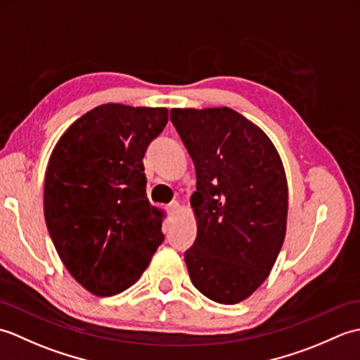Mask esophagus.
I'll return each instance as SVG.
<instances>
[{"instance_id": "esophagus-1", "label": "esophagus", "mask_w": 360, "mask_h": 360, "mask_svg": "<svg viewBox=\"0 0 360 360\" xmlns=\"http://www.w3.org/2000/svg\"><path fill=\"white\" fill-rule=\"evenodd\" d=\"M178 209H179V202L178 201H173L172 204H168V207H167V210L170 212V213L178 212Z\"/></svg>"}]
</instances>
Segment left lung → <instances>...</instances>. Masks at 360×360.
<instances>
[{"label":"left lung","mask_w":360,"mask_h":360,"mask_svg":"<svg viewBox=\"0 0 360 360\" xmlns=\"http://www.w3.org/2000/svg\"><path fill=\"white\" fill-rule=\"evenodd\" d=\"M193 159L190 198L198 233L184 258L193 286L213 302L246 300L269 277L286 235L288 181L262 128L223 108H173Z\"/></svg>","instance_id":"obj_1"}]
</instances>
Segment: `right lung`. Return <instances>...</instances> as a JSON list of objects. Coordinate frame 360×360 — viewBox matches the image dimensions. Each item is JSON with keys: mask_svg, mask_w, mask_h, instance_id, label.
I'll return each instance as SVG.
<instances>
[{"mask_svg": "<svg viewBox=\"0 0 360 360\" xmlns=\"http://www.w3.org/2000/svg\"><path fill=\"white\" fill-rule=\"evenodd\" d=\"M167 122V108L101 105L51 153L46 226L65 267L91 294L134 285L164 241V212L148 201L142 159Z\"/></svg>", "mask_w": 360, "mask_h": 360, "instance_id": "add662e5", "label": "right lung"}]
</instances>
